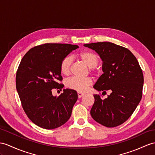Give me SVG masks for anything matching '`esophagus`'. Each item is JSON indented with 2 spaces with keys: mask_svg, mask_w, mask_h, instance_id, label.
Here are the masks:
<instances>
[{
  "mask_svg": "<svg viewBox=\"0 0 155 155\" xmlns=\"http://www.w3.org/2000/svg\"><path fill=\"white\" fill-rule=\"evenodd\" d=\"M78 95L79 98H81V97H82L84 95V93H81V92H78Z\"/></svg>",
  "mask_w": 155,
  "mask_h": 155,
  "instance_id": "esophagus-1",
  "label": "esophagus"
}]
</instances>
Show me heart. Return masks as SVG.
<instances>
[{
	"label": "heart",
	"mask_w": 155,
	"mask_h": 155,
	"mask_svg": "<svg viewBox=\"0 0 155 155\" xmlns=\"http://www.w3.org/2000/svg\"><path fill=\"white\" fill-rule=\"evenodd\" d=\"M80 58L85 64L90 68V71L93 73L98 72L99 70L96 66L99 61V58L97 54L90 51H82L79 54ZM72 58L70 56H67L64 58L60 64V70L62 74L68 75L71 71ZM93 81L91 78H79L72 77L66 81V86L71 89L77 91L78 92H85L89 87L92 84Z\"/></svg>",
	"instance_id": "obj_1"
}]
</instances>
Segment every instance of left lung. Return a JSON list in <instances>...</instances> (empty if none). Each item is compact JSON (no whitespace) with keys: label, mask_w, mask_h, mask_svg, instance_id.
<instances>
[{"label":"left lung","mask_w":155,"mask_h":155,"mask_svg":"<svg viewBox=\"0 0 155 155\" xmlns=\"http://www.w3.org/2000/svg\"><path fill=\"white\" fill-rule=\"evenodd\" d=\"M99 54L103 60V71L93 88L111 93L107 99L94 95L91 110L92 118L101 125L116 127L133 114L142 97L143 74L137 58L127 48L110 42L85 44Z\"/></svg>","instance_id":"8db88e82"}]
</instances>
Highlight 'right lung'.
I'll list each match as a JSON object with an SVG mask.
<instances>
[{
    "instance_id": "obj_1",
    "label": "right lung",
    "mask_w": 155,
    "mask_h": 155,
    "mask_svg": "<svg viewBox=\"0 0 155 155\" xmlns=\"http://www.w3.org/2000/svg\"><path fill=\"white\" fill-rule=\"evenodd\" d=\"M78 48L70 44L46 43L30 49L21 60L16 89L26 115L40 127L55 129L70 118L78 100L76 91L63 89V93L54 97L52 89L63 88L58 83L62 80L60 62Z\"/></svg>"
}]
</instances>
